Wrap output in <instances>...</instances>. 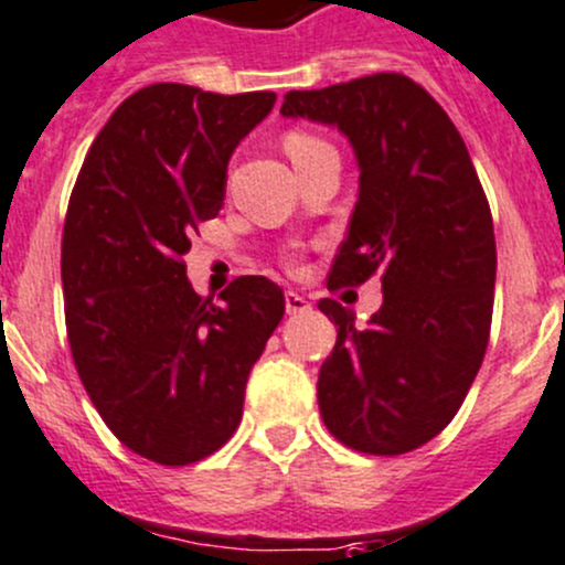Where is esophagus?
<instances>
[{
    "label": "esophagus",
    "mask_w": 565,
    "mask_h": 565,
    "mask_svg": "<svg viewBox=\"0 0 565 565\" xmlns=\"http://www.w3.org/2000/svg\"><path fill=\"white\" fill-rule=\"evenodd\" d=\"M284 300H287V315H306V311L311 309L309 300H306L303 295L292 292V289H287V295H284Z\"/></svg>",
    "instance_id": "1"
}]
</instances>
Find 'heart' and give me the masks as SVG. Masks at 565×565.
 <instances>
[{"label":"heart","instance_id":"b5f03b06","mask_svg":"<svg viewBox=\"0 0 565 565\" xmlns=\"http://www.w3.org/2000/svg\"><path fill=\"white\" fill-rule=\"evenodd\" d=\"M284 147H287L292 163H298V161H303L306 156H311V152L322 150V147H330V145H328V141L317 139V136H311V134H300V130H292V134L284 139Z\"/></svg>","mask_w":565,"mask_h":565}]
</instances>
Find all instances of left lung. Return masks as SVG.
I'll return each instance as SVG.
<instances>
[{"label":"left lung","mask_w":565,"mask_h":565,"mask_svg":"<svg viewBox=\"0 0 565 565\" xmlns=\"http://www.w3.org/2000/svg\"><path fill=\"white\" fill-rule=\"evenodd\" d=\"M281 114L339 128L355 152L358 202L330 284L383 276L366 328L319 300L339 324L319 413L355 451H413L451 424L492 324L498 250L470 152L443 106L398 73L287 93Z\"/></svg>","instance_id":"1"}]
</instances>
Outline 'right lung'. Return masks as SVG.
<instances>
[{
	"mask_svg": "<svg viewBox=\"0 0 565 565\" xmlns=\"http://www.w3.org/2000/svg\"><path fill=\"white\" fill-rule=\"evenodd\" d=\"M273 104L150 84L108 117L67 204L62 289L78 377L108 429L158 465H191L235 435L284 317L270 278H237L213 303L182 265L196 226L224 207L232 152Z\"/></svg>",
	"mask_w": 565,
	"mask_h": 565,
	"instance_id": "add662e5",
	"label": "right lung"
}]
</instances>
